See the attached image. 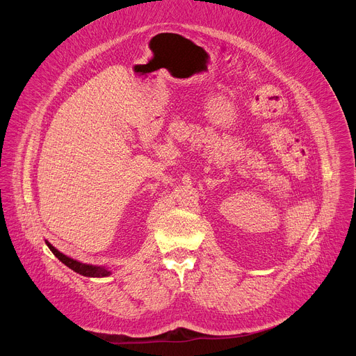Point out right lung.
I'll use <instances>...</instances> for the list:
<instances>
[{
  "label": "right lung",
  "instance_id": "1",
  "mask_svg": "<svg viewBox=\"0 0 356 356\" xmlns=\"http://www.w3.org/2000/svg\"><path fill=\"white\" fill-rule=\"evenodd\" d=\"M47 248L54 252V255L62 262L65 264L67 268H70L72 270H74L76 273L86 276V277H107L111 275V269L106 268V266H97V265H90V264H83L80 261H76L73 258H69L65 253H62L60 250H58L52 243L49 241H44Z\"/></svg>",
  "mask_w": 356,
  "mask_h": 356
}]
</instances>
